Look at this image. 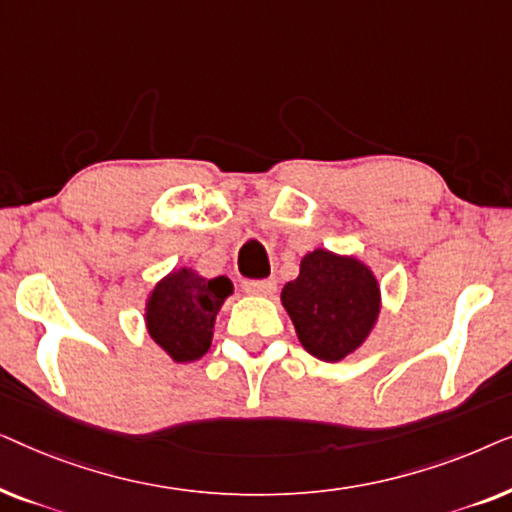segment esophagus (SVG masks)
Segmentation results:
<instances>
[{"mask_svg":"<svg viewBox=\"0 0 512 512\" xmlns=\"http://www.w3.org/2000/svg\"><path fill=\"white\" fill-rule=\"evenodd\" d=\"M244 291L249 296H272L277 291L275 279H258V282H244Z\"/></svg>","mask_w":512,"mask_h":512,"instance_id":"34e87169","label":"esophagus"}]
</instances>
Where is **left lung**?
Listing matches in <instances>:
<instances>
[{
	"instance_id": "left-lung-1",
	"label": "left lung",
	"mask_w": 512,
	"mask_h": 512,
	"mask_svg": "<svg viewBox=\"0 0 512 512\" xmlns=\"http://www.w3.org/2000/svg\"><path fill=\"white\" fill-rule=\"evenodd\" d=\"M282 305L300 345L321 361L354 354L380 319L382 291L361 258L314 249L300 261L298 277L282 289Z\"/></svg>"
}]
</instances>
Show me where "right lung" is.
<instances>
[{
	"label": "right lung",
	"mask_w": 512,
	"mask_h": 512,
	"mask_svg": "<svg viewBox=\"0 0 512 512\" xmlns=\"http://www.w3.org/2000/svg\"><path fill=\"white\" fill-rule=\"evenodd\" d=\"M228 296V277L207 279L186 265L174 268L146 296V331L174 363L198 361L212 347L216 314Z\"/></svg>",
	"instance_id": "obj_1"
}]
</instances>
